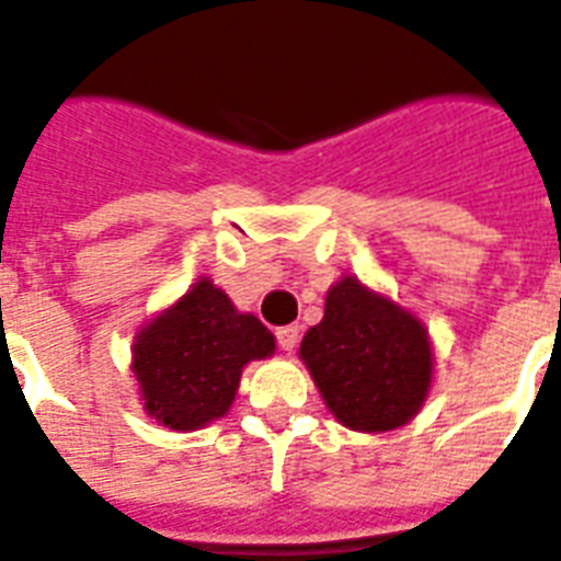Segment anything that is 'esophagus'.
Here are the masks:
<instances>
[{"mask_svg":"<svg viewBox=\"0 0 561 561\" xmlns=\"http://www.w3.org/2000/svg\"><path fill=\"white\" fill-rule=\"evenodd\" d=\"M275 335H277V344H280V350H284V353H291V350L298 346V327H280Z\"/></svg>","mask_w":561,"mask_h":561,"instance_id":"esophagus-1","label":"esophagus"}]
</instances>
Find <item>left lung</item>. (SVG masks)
<instances>
[{
    "instance_id": "1",
    "label": "left lung",
    "mask_w": 561,
    "mask_h": 561,
    "mask_svg": "<svg viewBox=\"0 0 561 561\" xmlns=\"http://www.w3.org/2000/svg\"><path fill=\"white\" fill-rule=\"evenodd\" d=\"M298 355L327 410L355 433L410 424L436 373L424 321L355 275L330 286L321 323L304 335Z\"/></svg>"
}]
</instances>
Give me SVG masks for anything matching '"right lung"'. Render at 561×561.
Here are the masks:
<instances>
[{"label": "right lung", "mask_w": 561, "mask_h": 561, "mask_svg": "<svg viewBox=\"0 0 561 561\" xmlns=\"http://www.w3.org/2000/svg\"><path fill=\"white\" fill-rule=\"evenodd\" d=\"M272 355L275 335L203 275L134 335L131 373L148 419L192 433L224 419L243 367Z\"/></svg>", "instance_id": "right-lung-1"}]
</instances>
